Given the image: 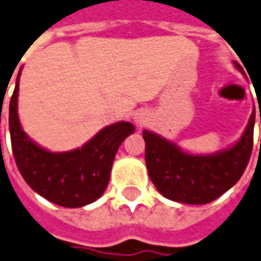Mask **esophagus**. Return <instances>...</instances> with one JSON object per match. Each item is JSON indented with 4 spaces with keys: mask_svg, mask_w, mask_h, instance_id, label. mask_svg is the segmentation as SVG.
I'll return each instance as SVG.
<instances>
[{
    "mask_svg": "<svg viewBox=\"0 0 261 261\" xmlns=\"http://www.w3.org/2000/svg\"><path fill=\"white\" fill-rule=\"evenodd\" d=\"M134 121H136L138 125H144V124L147 123V113L143 111V110L137 111V113L134 114Z\"/></svg>",
    "mask_w": 261,
    "mask_h": 261,
    "instance_id": "obj_1",
    "label": "esophagus"
}]
</instances>
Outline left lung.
I'll list each match as a JSON object with an SVG mask.
<instances>
[{"instance_id": "8db88e82", "label": "left lung", "mask_w": 261, "mask_h": 261, "mask_svg": "<svg viewBox=\"0 0 261 261\" xmlns=\"http://www.w3.org/2000/svg\"><path fill=\"white\" fill-rule=\"evenodd\" d=\"M236 67L242 68L236 64ZM256 113L250 116L242 138L231 148L193 155L151 131H143L148 175L164 197L186 204H207L231 189L247 167L253 150ZM261 123V110H260Z\"/></svg>"}]
</instances>
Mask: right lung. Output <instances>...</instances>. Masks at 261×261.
<instances>
[{
  "label": "right lung",
  "mask_w": 261,
  "mask_h": 261,
  "mask_svg": "<svg viewBox=\"0 0 261 261\" xmlns=\"http://www.w3.org/2000/svg\"><path fill=\"white\" fill-rule=\"evenodd\" d=\"M18 80L19 74L10 101V134L21 175L35 193L54 204L74 208L95 201L107 189L117 150L134 133V125L120 121L102 128L81 148L67 153L47 151L21 128L17 113Z\"/></svg>",
  "instance_id": "1"
}]
</instances>
